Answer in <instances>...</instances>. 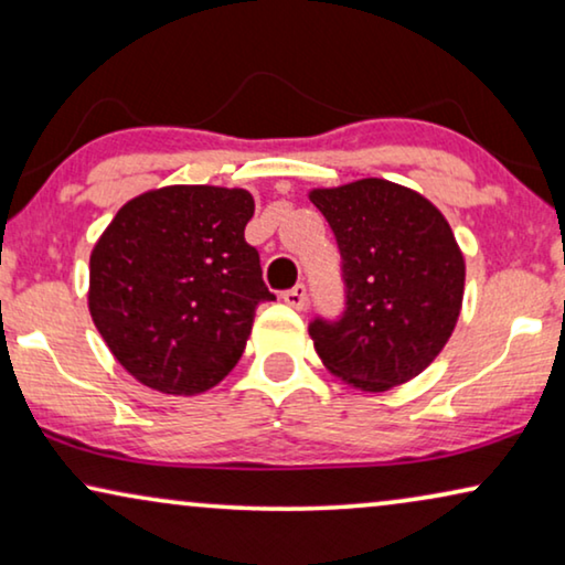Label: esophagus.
Segmentation results:
<instances>
[{
  "label": "esophagus",
  "instance_id": "1",
  "mask_svg": "<svg viewBox=\"0 0 565 565\" xmlns=\"http://www.w3.org/2000/svg\"><path fill=\"white\" fill-rule=\"evenodd\" d=\"M282 300L288 306H292V308H303L306 306V300H308V290H306V285L303 282H298V285H292L290 290H285L282 292Z\"/></svg>",
  "mask_w": 565,
  "mask_h": 565
}]
</instances>
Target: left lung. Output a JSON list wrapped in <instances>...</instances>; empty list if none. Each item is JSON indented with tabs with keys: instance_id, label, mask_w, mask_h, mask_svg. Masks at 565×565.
I'll return each mask as SVG.
<instances>
[{
	"instance_id": "left-lung-1",
	"label": "left lung",
	"mask_w": 565,
	"mask_h": 565,
	"mask_svg": "<svg viewBox=\"0 0 565 565\" xmlns=\"http://www.w3.org/2000/svg\"><path fill=\"white\" fill-rule=\"evenodd\" d=\"M308 198L334 231L347 292L342 319L308 327L321 362L370 393L412 381L460 316L466 259L450 223L419 192L377 177Z\"/></svg>"
}]
</instances>
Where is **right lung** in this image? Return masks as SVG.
I'll list each match as a JSON object with an SVG mask.
<instances>
[{
    "instance_id": "1",
    "label": "right lung",
    "mask_w": 565,
    "mask_h": 565,
    "mask_svg": "<svg viewBox=\"0 0 565 565\" xmlns=\"http://www.w3.org/2000/svg\"><path fill=\"white\" fill-rule=\"evenodd\" d=\"M238 188L172 184L128 200L89 257V313L115 360L159 393L198 396L242 358L275 300L244 228Z\"/></svg>"
}]
</instances>
